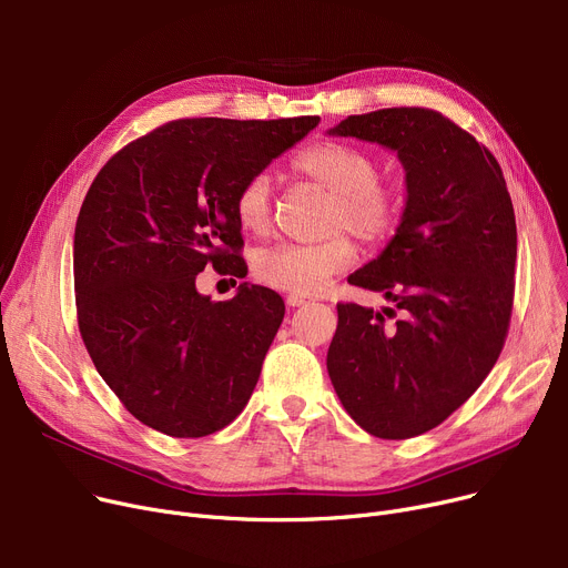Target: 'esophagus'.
Instances as JSON below:
<instances>
[{"label":"esophagus","mask_w":568,"mask_h":568,"mask_svg":"<svg viewBox=\"0 0 568 568\" xmlns=\"http://www.w3.org/2000/svg\"><path fill=\"white\" fill-rule=\"evenodd\" d=\"M285 304H287L290 308H300V306L306 304V296H302V294H287V296H285Z\"/></svg>","instance_id":"34e87169"}]
</instances>
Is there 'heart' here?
Here are the masks:
<instances>
[{
  "label": "heart",
  "instance_id": "b5f03b06",
  "mask_svg": "<svg viewBox=\"0 0 568 568\" xmlns=\"http://www.w3.org/2000/svg\"><path fill=\"white\" fill-rule=\"evenodd\" d=\"M294 170L332 195L326 230H349L364 242H379L389 234L400 214V195L394 186L377 182V163L364 149L324 140L294 161ZM234 214L244 232L262 236L272 227V179L253 174L239 189ZM354 260V246L345 234H334L320 244H278L253 257L255 278L274 290L313 294Z\"/></svg>",
  "mask_w": 568,
  "mask_h": 568
}]
</instances>
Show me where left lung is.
<instances>
[{
	"instance_id": "1",
	"label": "left lung",
	"mask_w": 568,
	"mask_h": 568,
	"mask_svg": "<svg viewBox=\"0 0 568 568\" xmlns=\"http://www.w3.org/2000/svg\"><path fill=\"white\" fill-rule=\"evenodd\" d=\"M326 133L392 149L407 191L389 244L347 278L382 292L392 308L338 304L326 371L366 433L424 435L479 389L509 332L518 255L511 195L488 149L435 110L352 114Z\"/></svg>"
}]
</instances>
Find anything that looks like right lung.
I'll return each instance as SVG.
<instances>
[{"mask_svg":"<svg viewBox=\"0 0 568 568\" xmlns=\"http://www.w3.org/2000/svg\"><path fill=\"white\" fill-rule=\"evenodd\" d=\"M317 124L176 119L126 144L89 186L73 239L80 334L144 426L204 437L246 407L285 304L251 283L212 302L195 276L209 262L248 274L236 193Z\"/></svg>","mask_w":568,"mask_h":568,"instance_id":"1","label":"right lung"}]
</instances>
